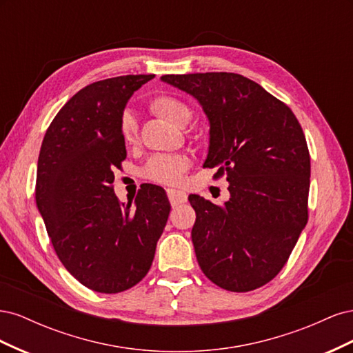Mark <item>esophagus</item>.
<instances>
[{"mask_svg": "<svg viewBox=\"0 0 353 353\" xmlns=\"http://www.w3.org/2000/svg\"><path fill=\"white\" fill-rule=\"evenodd\" d=\"M166 193H168L170 205L172 206H178V205H181V203L187 201V194L184 193V191L175 190V188H168Z\"/></svg>", "mask_w": 353, "mask_h": 353, "instance_id": "34e87169", "label": "esophagus"}]
</instances>
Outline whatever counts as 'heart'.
I'll return each instance as SVG.
<instances>
[{
	"label": "heart",
	"mask_w": 353,
	"mask_h": 353,
	"mask_svg": "<svg viewBox=\"0 0 353 353\" xmlns=\"http://www.w3.org/2000/svg\"><path fill=\"white\" fill-rule=\"evenodd\" d=\"M150 109L165 121L176 126H184L191 117V109L179 99L170 95H157L150 101ZM121 137L126 144H132L138 138L137 117L131 110L121 116ZM190 160L183 154H157L148 160L143 169L145 178L162 184H175L188 169Z\"/></svg>",
	"instance_id": "b5f03b06"
}]
</instances>
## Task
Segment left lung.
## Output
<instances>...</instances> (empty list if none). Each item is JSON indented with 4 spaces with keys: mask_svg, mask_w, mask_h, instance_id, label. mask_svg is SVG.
I'll use <instances>...</instances> for the list:
<instances>
[{
    "mask_svg": "<svg viewBox=\"0 0 353 353\" xmlns=\"http://www.w3.org/2000/svg\"><path fill=\"white\" fill-rule=\"evenodd\" d=\"M163 82L199 101L209 121L203 166L225 174L230 200L197 194L191 240L208 279L250 292L281 271L307 222L311 157L301 123L287 105L237 73L165 74Z\"/></svg>",
    "mask_w": 353,
    "mask_h": 353,
    "instance_id": "8db88e82",
    "label": "left lung"
}]
</instances>
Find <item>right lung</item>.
I'll return each mask as SVG.
<instances>
[{"label": "right lung", "instance_id": "right-lung-1", "mask_svg": "<svg viewBox=\"0 0 353 353\" xmlns=\"http://www.w3.org/2000/svg\"><path fill=\"white\" fill-rule=\"evenodd\" d=\"M154 74H126L78 91L52 119L37 168V206L63 266L85 287L119 293L140 283L170 212L165 190L145 184L123 205L113 170L126 157L121 116Z\"/></svg>", "mask_w": 353, "mask_h": 353}]
</instances>
